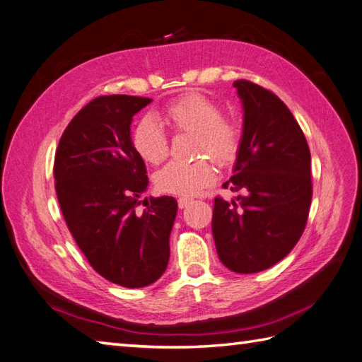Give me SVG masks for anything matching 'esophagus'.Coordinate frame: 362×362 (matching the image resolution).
<instances>
[{"label":"esophagus","mask_w":362,"mask_h":362,"mask_svg":"<svg viewBox=\"0 0 362 362\" xmlns=\"http://www.w3.org/2000/svg\"><path fill=\"white\" fill-rule=\"evenodd\" d=\"M192 201H193V199H192V198H187V196H183V198L177 199V202H179V207H180V209H185Z\"/></svg>","instance_id":"esophagus-1"}]
</instances>
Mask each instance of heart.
I'll use <instances>...</instances> for the list:
<instances>
[{
    "label": "heart",
    "instance_id": "b5f03b06",
    "mask_svg": "<svg viewBox=\"0 0 362 362\" xmlns=\"http://www.w3.org/2000/svg\"><path fill=\"white\" fill-rule=\"evenodd\" d=\"M163 120L177 133L194 134V153L207 155L220 166L231 164L240 150L242 128L234 118L223 117L221 107L210 98L188 93L169 103ZM136 153L148 164H160L169 152L168 136L152 117L136 123L131 134ZM214 179L206 158L193 163H169L155 174V185L163 193L194 194Z\"/></svg>",
    "mask_w": 362,
    "mask_h": 362
}]
</instances>
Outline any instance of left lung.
I'll return each instance as SVG.
<instances>
[{
    "label": "left lung",
    "instance_id": "left-lung-1",
    "mask_svg": "<svg viewBox=\"0 0 362 362\" xmlns=\"http://www.w3.org/2000/svg\"><path fill=\"white\" fill-rule=\"evenodd\" d=\"M244 109V131L234 175L223 187L244 194L215 198L212 233L229 271L272 267L298 244L312 202L310 150L299 123L272 91L234 82Z\"/></svg>",
    "mask_w": 362,
    "mask_h": 362
}]
</instances>
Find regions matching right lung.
Segmentation results:
<instances>
[{
	"instance_id": "add662e5",
	"label": "right lung",
	"mask_w": 362,
	"mask_h": 362,
	"mask_svg": "<svg viewBox=\"0 0 362 362\" xmlns=\"http://www.w3.org/2000/svg\"><path fill=\"white\" fill-rule=\"evenodd\" d=\"M150 103L95 98L69 122L55 153V192L72 238L98 274L124 288L152 285L166 271L177 215L173 196L136 210L148 177L131 144V122Z\"/></svg>"
}]
</instances>
